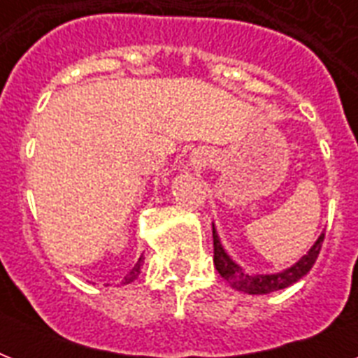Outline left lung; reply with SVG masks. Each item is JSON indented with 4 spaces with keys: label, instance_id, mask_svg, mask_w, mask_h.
Instances as JSON below:
<instances>
[{
    "label": "left lung",
    "instance_id": "obj_1",
    "mask_svg": "<svg viewBox=\"0 0 358 358\" xmlns=\"http://www.w3.org/2000/svg\"><path fill=\"white\" fill-rule=\"evenodd\" d=\"M213 230V264H215V269L219 271V275L229 280L230 286L243 294L249 295H264L271 294V292H277V289H284L295 284L299 278H303L306 273L310 271L312 266L316 264L317 255L322 250V243L325 234H322L316 239V243L312 245L310 250L306 252L305 256H301L299 262H295L294 266L284 269V271L271 273V275H249L241 269V266H238L232 258L229 256V252L224 250L221 239H219L217 230H215V224H212Z\"/></svg>",
    "mask_w": 358,
    "mask_h": 358
}]
</instances>
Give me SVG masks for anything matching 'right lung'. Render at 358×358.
<instances>
[{"label":"right lung","mask_w":358,"mask_h":358,"mask_svg":"<svg viewBox=\"0 0 358 358\" xmlns=\"http://www.w3.org/2000/svg\"><path fill=\"white\" fill-rule=\"evenodd\" d=\"M141 266H143V256H141L139 260H137V264H135V266H134V269H131V271H129L128 275H126V277H124L122 284H129V282H134L135 278L139 277V273H141Z\"/></svg>","instance_id":"right-lung-1"}]
</instances>
